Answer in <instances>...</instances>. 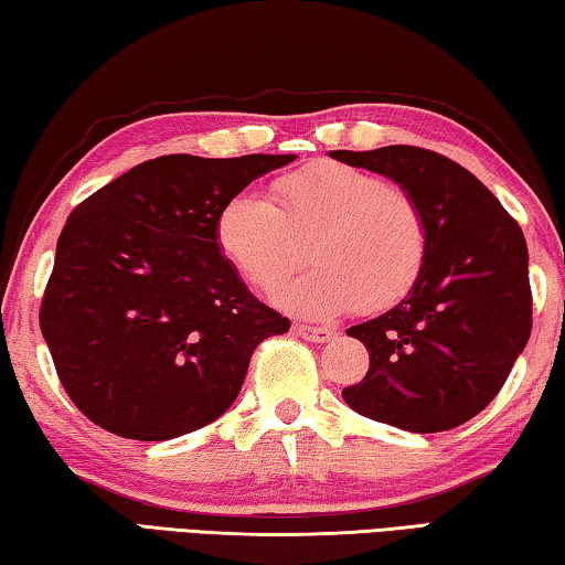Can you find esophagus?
Listing matches in <instances>:
<instances>
[{
  "label": "esophagus",
  "mask_w": 565,
  "mask_h": 565,
  "mask_svg": "<svg viewBox=\"0 0 565 565\" xmlns=\"http://www.w3.org/2000/svg\"><path fill=\"white\" fill-rule=\"evenodd\" d=\"M294 333H296V337L306 339V341H317V343H323V341H331L333 339V329L309 327V323H294Z\"/></svg>",
  "instance_id": "esophagus-1"
}]
</instances>
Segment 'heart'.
Masks as SVG:
<instances>
[{"mask_svg":"<svg viewBox=\"0 0 565 565\" xmlns=\"http://www.w3.org/2000/svg\"><path fill=\"white\" fill-rule=\"evenodd\" d=\"M271 191L274 199L238 191L214 222L218 252L254 289L291 279L309 242L319 266L279 291L286 309L329 319L386 309L414 289L431 232L408 189L369 169L317 161L276 179Z\"/></svg>","mask_w":565,"mask_h":565,"instance_id":"b5f03b06","label":"heart"}]
</instances>
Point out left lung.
<instances>
[{"label":"left lung","instance_id":"obj_1","mask_svg":"<svg viewBox=\"0 0 565 565\" xmlns=\"http://www.w3.org/2000/svg\"><path fill=\"white\" fill-rule=\"evenodd\" d=\"M329 154L398 181L431 232L406 299L347 331L366 347L369 371L341 396L356 414L404 431L461 426L495 398L531 337L521 226L471 171L438 151L396 145Z\"/></svg>","mask_w":565,"mask_h":565}]
</instances>
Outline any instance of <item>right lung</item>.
Masks as SVG:
<instances>
[{"instance_id":"right-lung-1","label":"right lung","mask_w":565,"mask_h":565,"mask_svg":"<svg viewBox=\"0 0 565 565\" xmlns=\"http://www.w3.org/2000/svg\"><path fill=\"white\" fill-rule=\"evenodd\" d=\"M294 159L157 157L70 214L40 327L66 396L92 424L167 441L234 404L254 349L291 321L246 289L214 222L228 196Z\"/></svg>"}]
</instances>
